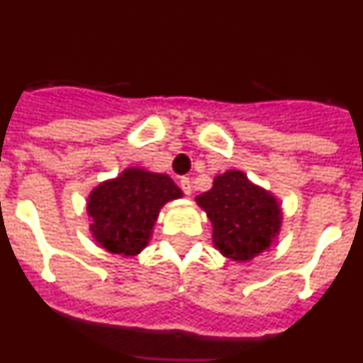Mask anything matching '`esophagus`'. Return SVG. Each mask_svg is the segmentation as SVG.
<instances>
[{
    "label": "esophagus",
    "mask_w": 363,
    "mask_h": 363,
    "mask_svg": "<svg viewBox=\"0 0 363 363\" xmlns=\"http://www.w3.org/2000/svg\"><path fill=\"white\" fill-rule=\"evenodd\" d=\"M179 187H182V191L187 194V196H191L192 192V182L189 178H182L179 179Z\"/></svg>",
    "instance_id": "obj_1"
}]
</instances>
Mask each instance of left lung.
Segmentation results:
<instances>
[{
    "instance_id": "8db88e82",
    "label": "left lung",
    "mask_w": 363,
    "mask_h": 363,
    "mask_svg": "<svg viewBox=\"0 0 363 363\" xmlns=\"http://www.w3.org/2000/svg\"><path fill=\"white\" fill-rule=\"evenodd\" d=\"M194 200L211 220L213 245L236 264H245L269 251L280 236L281 203L271 191L256 185L238 169L214 176L213 187Z\"/></svg>"
}]
</instances>
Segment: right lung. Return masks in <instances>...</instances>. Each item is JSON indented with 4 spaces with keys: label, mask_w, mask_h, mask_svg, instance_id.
I'll return each instance as SVG.
<instances>
[{
    "label": "right lung",
    "mask_w": 363,
    "mask_h": 363,
    "mask_svg": "<svg viewBox=\"0 0 363 363\" xmlns=\"http://www.w3.org/2000/svg\"><path fill=\"white\" fill-rule=\"evenodd\" d=\"M184 196L169 174L127 167L86 198L92 238L111 255L133 258L149 245L163 205Z\"/></svg>",
    "instance_id": "obj_1"
}]
</instances>
